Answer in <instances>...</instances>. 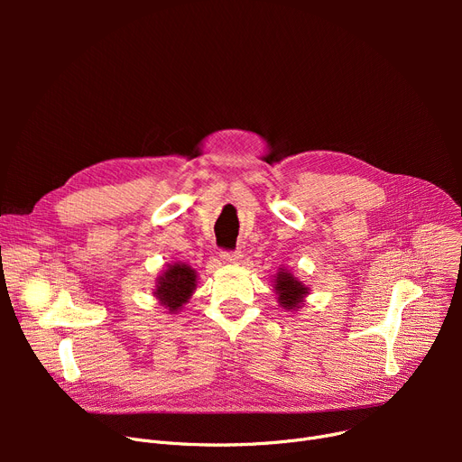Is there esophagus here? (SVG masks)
<instances>
[{"instance_id":"obj_1","label":"esophagus","mask_w":462,"mask_h":462,"mask_svg":"<svg viewBox=\"0 0 462 462\" xmlns=\"http://www.w3.org/2000/svg\"><path fill=\"white\" fill-rule=\"evenodd\" d=\"M239 258H241L239 251H223L221 253V260L228 262V263H236Z\"/></svg>"}]
</instances>
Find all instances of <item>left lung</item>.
I'll return each instance as SVG.
<instances>
[{
	"instance_id": "8db88e82",
	"label": "left lung",
	"mask_w": 462,
	"mask_h": 462,
	"mask_svg": "<svg viewBox=\"0 0 462 462\" xmlns=\"http://www.w3.org/2000/svg\"><path fill=\"white\" fill-rule=\"evenodd\" d=\"M275 290L279 294V303L284 309H298L303 301V296L307 294V288L303 286V282H300L292 273H286L284 270L277 273Z\"/></svg>"
}]
</instances>
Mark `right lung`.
<instances>
[{"instance_id":"1","label":"right lung","mask_w":462,"mask_h":462,"mask_svg":"<svg viewBox=\"0 0 462 462\" xmlns=\"http://www.w3.org/2000/svg\"><path fill=\"white\" fill-rule=\"evenodd\" d=\"M194 288H197V275H194V270L189 268L187 263L176 262L162 273V277H159L155 296L164 307L174 312L181 309V305L190 298Z\"/></svg>"}]
</instances>
